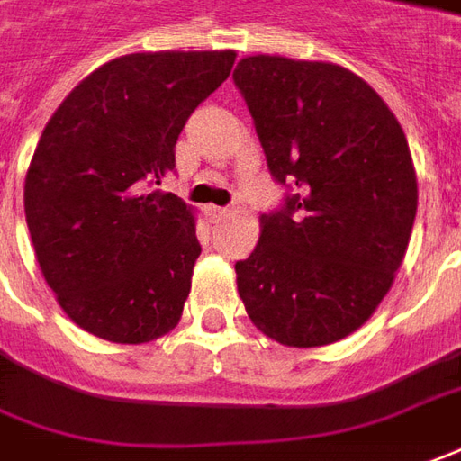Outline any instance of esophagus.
Masks as SVG:
<instances>
[{"instance_id": "34e87169", "label": "esophagus", "mask_w": 461, "mask_h": 461, "mask_svg": "<svg viewBox=\"0 0 461 461\" xmlns=\"http://www.w3.org/2000/svg\"><path fill=\"white\" fill-rule=\"evenodd\" d=\"M230 214V206H209V217L212 219H224Z\"/></svg>"}]
</instances>
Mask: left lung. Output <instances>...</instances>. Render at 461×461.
<instances>
[{
	"label": "left lung",
	"instance_id": "1",
	"mask_svg": "<svg viewBox=\"0 0 461 461\" xmlns=\"http://www.w3.org/2000/svg\"><path fill=\"white\" fill-rule=\"evenodd\" d=\"M285 199L234 265L247 315L293 348L328 346L374 315L402 267L416 174L396 115L330 62L255 55L234 70Z\"/></svg>",
	"mask_w": 461,
	"mask_h": 461
}]
</instances>
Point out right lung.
Masks as SVG:
<instances>
[{
    "mask_svg": "<svg viewBox=\"0 0 461 461\" xmlns=\"http://www.w3.org/2000/svg\"><path fill=\"white\" fill-rule=\"evenodd\" d=\"M234 52L111 59L62 100L24 178L34 255L59 308L111 343H149L181 318L202 244L176 194L178 133L230 77Z\"/></svg>",
    "mask_w": 461,
    "mask_h": 461,
    "instance_id": "1",
    "label": "right lung"
}]
</instances>
